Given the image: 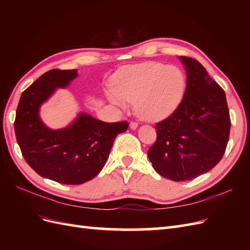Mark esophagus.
<instances>
[{"instance_id":"esophagus-1","label":"esophagus","mask_w":250,"mask_h":250,"mask_svg":"<svg viewBox=\"0 0 250 250\" xmlns=\"http://www.w3.org/2000/svg\"><path fill=\"white\" fill-rule=\"evenodd\" d=\"M138 126H139V124H138V123H135V122H130V124H129L130 129H132V130H135V129H137Z\"/></svg>"}]
</instances>
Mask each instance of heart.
I'll list each match as a JSON object with an SVG mask.
<instances>
[{
    "instance_id": "heart-1",
    "label": "heart",
    "mask_w": 250,
    "mask_h": 250,
    "mask_svg": "<svg viewBox=\"0 0 250 250\" xmlns=\"http://www.w3.org/2000/svg\"><path fill=\"white\" fill-rule=\"evenodd\" d=\"M186 85V76L179 67L144 62L121 70L107 98L121 109H126L128 102L135 103V111L142 120L160 122L179 106Z\"/></svg>"
}]
</instances>
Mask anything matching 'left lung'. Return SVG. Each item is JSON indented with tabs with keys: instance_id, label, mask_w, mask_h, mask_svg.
<instances>
[{
	"instance_id": "1",
	"label": "left lung",
	"mask_w": 250,
	"mask_h": 250,
	"mask_svg": "<svg viewBox=\"0 0 250 250\" xmlns=\"http://www.w3.org/2000/svg\"><path fill=\"white\" fill-rule=\"evenodd\" d=\"M187 87L179 106L156 124L148 150L154 170L174 181L191 180L220 162L229 138L230 119L224 90L197 60L180 56Z\"/></svg>"
}]
</instances>
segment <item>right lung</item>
Instances as JSON below:
<instances>
[{
	"label": "right lung",
	"instance_id": "right-lung-1",
	"mask_svg": "<svg viewBox=\"0 0 250 250\" xmlns=\"http://www.w3.org/2000/svg\"><path fill=\"white\" fill-rule=\"evenodd\" d=\"M78 77L77 70H51L21 94L14 130L21 154L41 176L63 185H81L103 169L119 133L127 122L105 123L86 112H78L72 122L52 129L40 111L58 88H66Z\"/></svg>",
	"mask_w": 250,
	"mask_h": 250
}]
</instances>
